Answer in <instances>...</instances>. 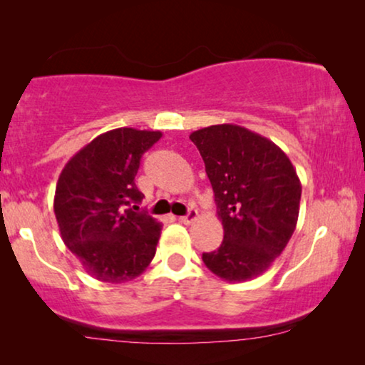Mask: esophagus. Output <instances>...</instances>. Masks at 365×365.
<instances>
[{
  "label": "esophagus",
  "mask_w": 365,
  "mask_h": 365,
  "mask_svg": "<svg viewBox=\"0 0 365 365\" xmlns=\"http://www.w3.org/2000/svg\"><path fill=\"white\" fill-rule=\"evenodd\" d=\"M196 217H197V211H196V209H189V212L186 214V216L179 217V222H182V224H192L194 221H196Z\"/></svg>",
  "instance_id": "34e87169"
}]
</instances>
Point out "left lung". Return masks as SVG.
<instances>
[{"label":"left lung","mask_w":365,"mask_h":365,"mask_svg":"<svg viewBox=\"0 0 365 365\" xmlns=\"http://www.w3.org/2000/svg\"><path fill=\"white\" fill-rule=\"evenodd\" d=\"M189 139L202 156L224 229L222 244L202 261L224 281L257 277L296 229L302 192L296 169L272 141L236 124L197 129Z\"/></svg>","instance_id":"8db88e82"}]
</instances>
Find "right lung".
I'll return each instance as SVG.
<instances>
[{
    "mask_svg": "<svg viewBox=\"0 0 365 365\" xmlns=\"http://www.w3.org/2000/svg\"><path fill=\"white\" fill-rule=\"evenodd\" d=\"M161 136L134 128L99 134L59 174L54 214L61 239L98 281H131L156 254L163 224L133 209L144 197L134 182L141 158Z\"/></svg>",
    "mask_w": 365,
    "mask_h": 365,
    "instance_id": "add662e5",
    "label": "right lung"
}]
</instances>
